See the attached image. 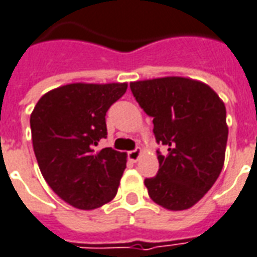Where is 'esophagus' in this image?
<instances>
[{
	"instance_id": "esophagus-1",
	"label": "esophagus",
	"mask_w": 257,
	"mask_h": 257,
	"mask_svg": "<svg viewBox=\"0 0 257 257\" xmlns=\"http://www.w3.org/2000/svg\"><path fill=\"white\" fill-rule=\"evenodd\" d=\"M141 154H143V151L140 148L134 149V151H130V152H128V159L132 162H137L138 159H140Z\"/></svg>"
}]
</instances>
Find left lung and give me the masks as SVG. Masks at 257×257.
<instances>
[{
	"instance_id": "1",
	"label": "left lung",
	"mask_w": 257,
	"mask_h": 257,
	"mask_svg": "<svg viewBox=\"0 0 257 257\" xmlns=\"http://www.w3.org/2000/svg\"><path fill=\"white\" fill-rule=\"evenodd\" d=\"M145 113L154 117L159 172L145 180L151 199L167 210L190 209L219 178L228 125L220 96L199 80L167 76L130 83Z\"/></svg>"
}]
</instances>
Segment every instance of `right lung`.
<instances>
[{"mask_svg":"<svg viewBox=\"0 0 257 257\" xmlns=\"http://www.w3.org/2000/svg\"><path fill=\"white\" fill-rule=\"evenodd\" d=\"M127 83H70L45 92L30 114L40 172L61 199L83 210L101 207L117 194L125 152L96 151L106 137L105 116Z\"/></svg>","mask_w":257,"mask_h":257,"instance_id":"add662e5","label":"right lung"}]
</instances>
